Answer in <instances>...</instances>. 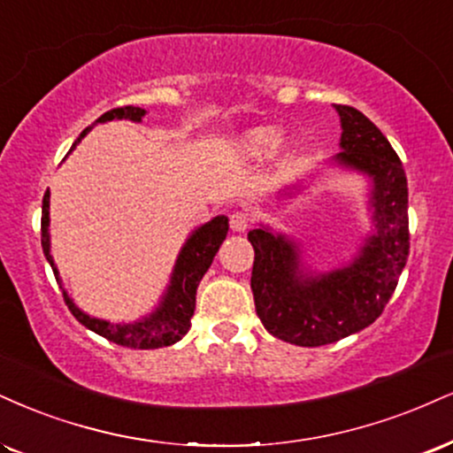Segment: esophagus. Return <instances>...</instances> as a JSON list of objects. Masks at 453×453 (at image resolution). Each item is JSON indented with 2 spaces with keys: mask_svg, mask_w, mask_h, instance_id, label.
<instances>
[{
  "mask_svg": "<svg viewBox=\"0 0 453 453\" xmlns=\"http://www.w3.org/2000/svg\"><path fill=\"white\" fill-rule=\"evenodd\" d=\"M249 226H250V215H249V212L236 211L230 217V227H232L234 232H247Z\"/></svg>",
  "mask_w": 453,
  "mask_h": 453,
  "instance_id": "esophagus-1",
  "label": "esophagus"
}]
</instances>
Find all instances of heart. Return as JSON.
Masks as SVG:
<instances>
[{"instance_id": "1", "label": "heart", "mask_w": 453, "mask_h": 453, "mask_svg": "<svg viewBox=\"0 0 453 453\" xmlns=\"http://www.w3.org/2000/svg\"><path fill=\"white\" fill-rule=\"evenodd\" d=\"M276 139H279V130L274 127H255L238 139V150L247 156H261L276 143Z\"/></svg>"}]
</instances>
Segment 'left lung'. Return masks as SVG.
<instances>
[{
  "label": "left lung",
  "instance_id": "obj_1",
  "mask_svg": "<svg viewBox=\"0 0 453 453\" xmlns=\"http://www.w3.org/2000/svg\"><path fill=\"white\" fill-rule=\"evenodd\" d=\"M342 122L337 165L372 179L375 232L344 268L306 272L302 250L268 227L249 232L255 249V310L272 335L296 346H325L365 329L384 312L410 257L407 177L380 128L350 105H335Z\"/></svg>",
  "mask_w": 453,
  "mask_h": 453
}]
</instances>
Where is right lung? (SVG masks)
<instances>
[{
  "instance_id": "add662e5",
  "label": "right lung",
  "mask_w": 453,
  "mask_h": 453,
  "mask_svg": "<svg viewBox=\"0 0 453 453\" xmlns=\"http://www.w3.org/2000/svg\"><path fill=\"white\" fill-rule=\"evenodd\" d=\"M143 116L145 109L127 105L103 113L96 122H109V119H133V122H141ZM95 124H92V127H95ZM92 127L81 130L80 139L84 137ZM78 141H75V143H78ZM48 226H50V192L43 194L42 203V249L48 264L52 265L57 282L61 285L57 265H54V259L50 255V234H48ZM227 230H230L227 217L219 215L209 223H204V226H200L198 230L188 238L181 253H179L177 264H174L171 285H168L166 293L162 296L160 306H157L150 316L137 320V323H109V320L88 316L75 306L73 299H71L67 296V291L61 287L65 303H67L71 314H73L86 329L95 331V334L103 335L105 340L113 342V344L137 348V350H151V348L171 346L174 342L181 340V337L189 331V326H192L189 320H192L196 308V288H198L206 270L211 268L212 257H215L217 250H219L221 242L226 241Z\"/></svg>"
}]
</instances>
